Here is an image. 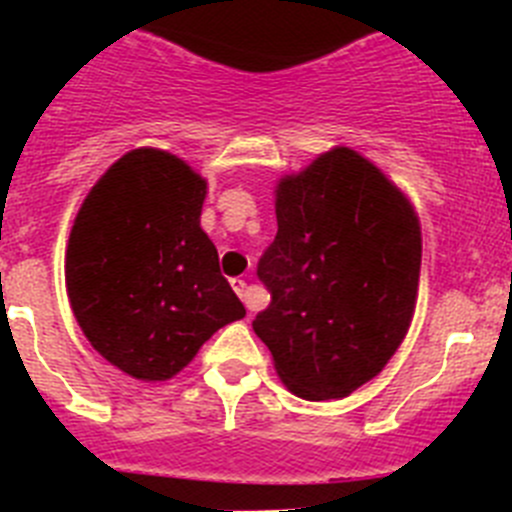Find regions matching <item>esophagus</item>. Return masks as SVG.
<instances>
[{
  "label": "esophagus",
  "mask_w": 512,
  "mask_h": 512,
  "mask_svg": "<svg viewBox=\"0 0 512 512\" xmlns=\"http://www.w3.org/2000/svg\"><path fill=\"white\" fill-rule=\"evenodd\" d=\"M230 284H233L235 295L241 297V300L248 305V282H246V279H233V282H230ZM248 307H251V305H248Z\"/></svg>",
  "instance_id": "34e87169"
}]
</instances>
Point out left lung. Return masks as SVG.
<instances>
[{
    "label": "left lung",
    "instance_id": "left-lung-1",
    "mask_svg": "<svg viewBox=\"0 0 512 512\" xmlns=\"http://www.w3.org/2000/svg\"><path fill=\"white\" fill-rule=\"evenodd\" d=\"M277 238L256 274L271 302L253 320L279 377L305 400L377 377L408 333L420 225L387 176L333 148L277 189Z\"/></svg>",
    "mask_w": 512,
    "mask_h": 512
}]
</instances>
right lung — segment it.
I'll return each mask as SVG.
<instances>
[{"label": "right lung", "instance_id": "add662e5", "mask_svg": "<svg viewBox=\"0 0 512 512\" xmlns=\"http://www.w3.org/2000/svg\"><path fill=\"white\" fill-rule=\"evenodd\" d=\"M205 189L182 158L138 148L94 184L71 228V310L99 354L135 379L174 377L246 315L200 228Z\"/></svg>", "mask_w": 512, "mask_h": 512}]
</instances>
